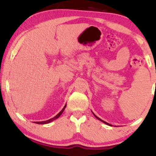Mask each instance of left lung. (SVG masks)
<instances>
[{"label": "left lung", "instance_id": "obj_1", "mask_svg": "<svg viewBox=\"0 0 156 156\" xmlns=\"http://www.w3.org/2000/svg\"><path fill=\"white\" fill-rule=\"evenodd\" d=\"M92 113H93V114H94V116H95V117H96V118H97V119H98V120H100V122H103V123H104V124H106V125H109V126H112V125H110V124H108V123H107V122H104V121H103V120H102V119H100V118H98V117H97V115H95V114H94V112H92Z\"/></svg>", "mask_w": 156, "mask_h": 156}]
</instances>
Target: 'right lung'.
<instances>
[{
    "mask_svg": "<svg viewBox=\"0 0 156 156\" xmlns=\"http://www.w3.org/2000/svg\"><path fill=\"white\" fill-rule=\"evenodd\" d=\"M66 107V104L65 105V106H64L63 108H62V109L61 110V111L59 112L58 113V114L56 115L55 116V117L52 118V119H49V120H47V121H44V122H36L35 123H36V124H39V125H45V124H48V123H50V122H53V121L56 120V119H58V118H59V116H60L61 115H62V113L63 112L64 109H65Z\"/></svg>",
    "mask_w": 156,
    "mask_h": 156,
    "instance_id": "right-lung-1",
    "label": "right lung"
}]
</instances>
